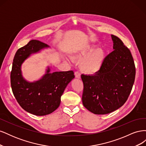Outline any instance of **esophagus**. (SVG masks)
<instances>
[{"instance_id":"esophagus-1","label":"esophagus","mask_w":146,"mask_h":146,"mask_svg":"<svg viewBox=\"0 0 146 146\" xmlns=\"http://www.w3.org/2000/svg\"><path fill=\"white\" fill-rule=\"evenodd\" d=\"M75 76L77 78H80V74L78 72H75Z\"/></svg>"}]
</instances>
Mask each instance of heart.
<instances>
[{"instance_id":"obj_1","label":"heart","mask_w":146,"mask_h":146,"mask_svg":"<svg viewBox=\"0 0 146 146\" xmlns=\"http://www.w3.org/2000/svg\"><path fill=\"white\" fill-rule=\"evenodd\" d=\"M72 57L80 61V69L88 75H93L99 72L102 68L105 59V53L102 48H96L91 44L78 45L72 52ZM67 61L69 59L66 58Z\"/></svg>"}]
</instances>
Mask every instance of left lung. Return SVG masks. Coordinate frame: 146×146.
Here are the masks:
<instances>
[{
  "label": "left lung",
  "mask_w": 146,
  "mask_h": 146,
  "mask_svg": "<svg viewBox=\"0 0 146 146\" xmlns=\"http://www.w3.org/2000/svg\"><path fill=\"white\" fill-rule=\"evenodd\" d=\"M114 50L105 57L99 72L82 75L84 107L96 114H106L125 104L135 82L136 69L130 50L118 37L111 35Z\"/></svg>",
  "instance_id": "obj_1"
}]
</instances>
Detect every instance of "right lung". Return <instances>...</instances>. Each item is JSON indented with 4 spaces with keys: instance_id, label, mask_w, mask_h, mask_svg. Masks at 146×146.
I'll use <instances>...</instances> for the list:
<instances>
[{
    "instance_id": "right-lung-1",
    "label": "right lung",
    "mask_w": 146,
    "mask_h": 146,
    "mask_svg": "<svg viewBox=\"0 0 146 146\" xmlns=\"http://www.w3.org/2000/svg\"><path fill=\"white\" fill-rule=\"evenodd\" d=\"M48 47L45 43L31 40L16 52L11 72V86L16 100L26 111L36 116L47 115L58 108L66 87L75 77L72 70L51 73L48 66L39 80L33 82L25 80L21 70L24 61Z\"/></svg>"
}]
</instances>
